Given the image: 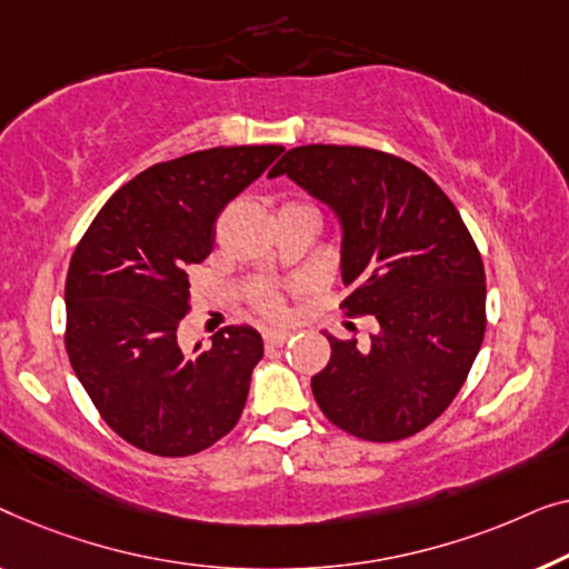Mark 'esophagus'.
<instances>
[{
	"label": "esophagus",
	"mask_w": 569,
	"mask_h": 569,
	"mask_svg": "<svg viewBox=\"0 0 569 569\" xmlns=\"http://www.w3.org/2000/svg\"><path fill=\"white\" fill-rule=\"evenodd\" d=\"M291 338V332L288 330H270L266 332V348H281Z\"/></svg>",
	"instance_id": "esophagus-1"
}]
</instances>
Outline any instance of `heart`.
<instances>
[{"label":"heart","instance_id":"obj_1","mask_svg":"<svg viewBox=\"0 0 569 569\" xmlns=\"http://www.w3.org/2000/svg\"><path fill=\"white\" fill-rule=\"evenodd\" d=\"M258 301H260L262 309L270 311V315H278V311H281V307H283L281 296H278L276 288H270V286L260 288V291H258Z\"/></svg>","mask_w":569,"mask_h":569}]
</instances>
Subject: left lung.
Wrapping results in <instances>:
<instances>
[{
  "instance_id": "left-lung-1",
  "label": "left lung",
  "mask_w": 569,
  "mask_h": 569,
  "mask_svg": "<svg viewBox=\"0 0 569 569\" xmlns=\"http://www.w3.org/2000/svg\"><path fill=\"white\" fill-rule=\"evenodd\" d=\"M296 182L340 229L342 309L371 315L368 346L330 340L311 391L325 418L363 441H402L459 395L485 338V268L456 206L426 172L363 147L309 143L268 178Z\"/></svg>"
}]
</instances>
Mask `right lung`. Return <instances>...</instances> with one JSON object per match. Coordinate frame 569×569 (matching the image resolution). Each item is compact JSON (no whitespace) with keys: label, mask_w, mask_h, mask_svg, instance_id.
I'll return each mask as SVG.
<instances>
[{"label":"right lung","mask_w":569,"mask_h":569,"mask_svg":"<svg viewBox=\"0 0 569 569\" xmlns=\"http://www.w3.org/2000/svg\"><path fill=\"white\" fill-rule=\"evenodd\" d=\"M283 147H216L149 167L100 208L67 273V353L102 420L141 451L190 456L237 426L262 338L231 325L186 353L190 270L223 206Z\"/></svg>","instance_id":"obj_1"}]
</instances>
